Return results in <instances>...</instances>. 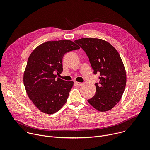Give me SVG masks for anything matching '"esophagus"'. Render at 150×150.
I'll return each mask as SVG.
<instances>
[{
  "label": "esophagus",
  "instance_id": "1",
  "mask_svg": "<svg viewBox=\"0 0 150 150\" xmlns=\"http://www.w3.org/2000/svg\"><path fill=\"white\" fill-rule=\"evenodd\" d=\"M75 84H76V85H78V86H79V87H80V86H82V85H83V83H82V82H75Z\"/></svg>",
  "mask_w": 150,
  "mask_h": 150
}]
</instances>
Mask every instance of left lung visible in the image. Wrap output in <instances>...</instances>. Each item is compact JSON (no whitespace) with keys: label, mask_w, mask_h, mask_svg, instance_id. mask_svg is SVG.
I'll use <instances>...</instances> for the list:
<instances>
[{"label":"left lung","mask_w":150,"mask_h":150,"mask_svg":"<svg viewBox=\"0 0 150 150\" xmlns=\"http://www.w3.org/2000/svg\"><path fill=\"white\" fill-rule=\"evenodd\" d=\"M86 53L94 74H100L96 94L88 103L100 112L111 110L120 101L126 83L122 60L109 42L99 38H82L75 41Z\"/></svg>","instance_id":"8db88e82"}]
</instances>
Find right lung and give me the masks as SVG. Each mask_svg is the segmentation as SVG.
<instances>
[{
    "label": "right lung",
    "mask_w": 150,
    "mask_h": 150,
    "mask_svg": "<svg viewBox=\"0 0 150 150\" xmlns=\"http://www.w3.org/2000/svg\"><path fill=\"white\" fill-rule=\"evenodd\" d=\"M79 48L68 40L47 41L30 55L24 73V86L29 98L42 113H56L67 101L74 82L56 77L63 71L64 54Z\"/></svg>",
    "instance_id": "right-lung-1"
}]
</instances>
